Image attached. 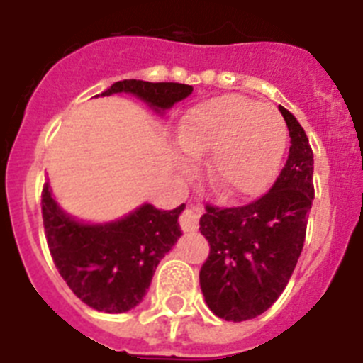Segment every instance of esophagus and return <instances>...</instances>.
<instances>
[{"instance_id": "obj_1", "label": "esophagus", "mask_w": 363, "mask_h": 363, "mask_svg": "<svg viewBox=\"0 0 363 363\" xmlns=\"http://www.w3.org/2000/svg\"><path fill=\"white\" fill-rule=\"evenodd\" d=\"M201 211L198 207H187L179 216V225L184 230H198L200 227Z\"/></svg>"}]
</instances>
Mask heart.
I'll use <instances>...</instances> for the list:
<instances>
[{
    "mask_svg": "<svg viewBox=\"0 0 363 363\" xmlns=\"http://www.w3.org/2000/svg\"><path fill=\"white\" fill-rule=\"evenodd\" d=\"M192 158L211 153L207 179L223 198H243L267 185L285 147V123L271 105L225 94L192 108L179 127Z\"/></svg>",
    "mask_w": 363,
    "mask_h": 363,
    "instance_id": "1",
    "label": "heart"
}]
</instances>
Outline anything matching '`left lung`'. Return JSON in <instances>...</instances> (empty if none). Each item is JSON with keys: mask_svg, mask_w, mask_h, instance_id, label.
<instances>
[{"mask_svg": "<svg viewBox=\"0 0 363 363\" xmlns=\"http://www.w3.org/2000/svg\"><path fill=\"white\" fill-rule=\"evenodd\" d=\"M289 156L264 196L240 207L205 205L200 230L211 251L200 271L209 309L227 322L259 316L278 300L303 249L314 198L313 149L296 118L280 105Z\"/></svg>", "mask_w": 363, "mask_h": 363, "instance_id": "1", "label": "left lung"}]
</instances>
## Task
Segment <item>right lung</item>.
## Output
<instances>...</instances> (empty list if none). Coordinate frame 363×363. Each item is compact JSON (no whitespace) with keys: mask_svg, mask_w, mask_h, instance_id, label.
Masks as SVG:
<instances>
[{"mask_svg":"<svg viewBox=\"0 0 363 363\" xmlns=\"http://www.w3.org/2000/svg\"><path fill=\"white\" fill-rule=\"evenodd\" d=\"M118 92H130L160 112L187 98L192 86L123 79L101 96ZM184 207L162 211L145 203L118 221L86 225L57 207L49 184L41 191L45 236L54 265L83 303L114 314L127 313L143 300L160 259L182 236L178 216Z\"/></svg>","mask_w":363,"mask_h":363,"instance_id":"add662e5","label":"right lung"}]
</instances>
